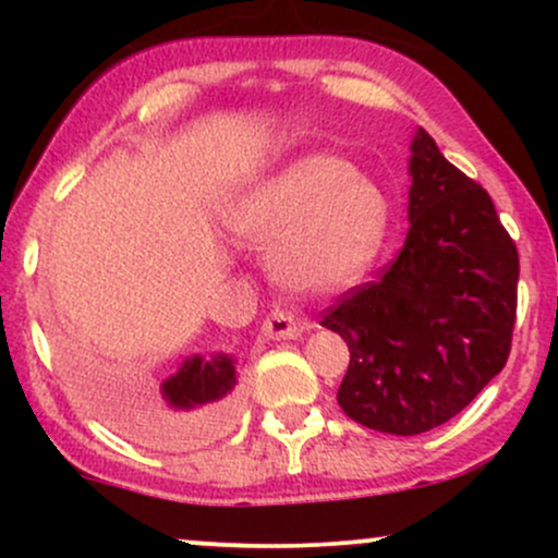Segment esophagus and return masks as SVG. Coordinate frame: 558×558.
<instances>
[{
    "instance_id": "obj_1",
    "label": "esophagus",
    "mask_w": 558,
    "mask_h": 558,
    "mask_svg": "<svg viewBox=\"0 0 558 558\" xmlns=\"http://www.w3.org/2000/svg\"><path fill=\"white\" fill-rule=\"evenodd\" d=\"M310 325L301 323L291 315V312L283 310V306H272L270 315L265 317V323H262V332H265L270 341H286V338H296L304 332Z\"/></svg>"
}]
</instances>
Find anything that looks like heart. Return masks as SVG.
Returning a JSON list of instances; mask_svg holds the SVG:
<instances>
[{
  "mask_svg": "<svg viewBox=\"0 0 558 558\" xmlns=\"http://www.w3.org/2000/svg\"><path fill=\"white\" fill-rule=\"evenodd\" d=\"M390 222L388 196L351 162L306 155L228 204L226 226L272 243L280 280L301 291L349 283L373 262Z\"/></svg>",
  "mask_w": 558,
  "mask_h": 558,
  "instance_id": "b5f03b06",
  "label": "heart"
}]
</instances>
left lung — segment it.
<instances>
[{"mask_svg": "<svg viewBox=\"0 0 558 558\" xmlns=\"http://www.w3.org/2000/svg\"><path fill=\"white\" fill-rule=\"evenodd\" d=\"M409 233L380 278L325 310L349 345L338 403L360 425L420 435L444 425L504 369L517 319V243L488 191L412 141Z\"/></svg>", "mask_w": 558, "mask_h": 558, "instance_id": "1", "label": "left lung"}]
</instances>
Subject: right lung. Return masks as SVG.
<instances>
[{"label":"right lung","mask_w":558,"mask_h":558,"mask_svg":"<svg viewBox=\"0 0 558 558\" xmlns=\"http://www.w3.org/2000/svg\"><path fill=\"white\" fill-rule=\"evenodd\" d=\"M235 367L228 356H215L213 362L194 356L181 367V373L170 377L162 386L165 401L172 412L157 414L151 420L149 433L162 438H185L198 427H207L233 409ZM196 411V415H185Z\"/></svg>","instance_id":"add662e5"}]
</instances>
